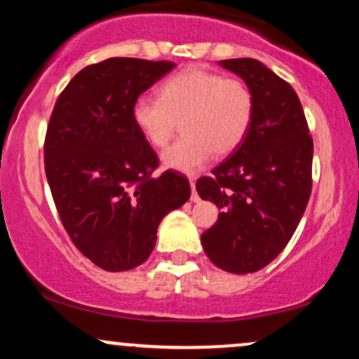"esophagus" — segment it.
<instances>
[{"label": "esophagus", "instance_id": "esophagus-1", "mask_svg": "<svg viewBox=\"0 0 359 359\" xmlns=\"http://www.w3.org/2000/svg\"><path fill=\"white\" fill-rule=\"evenodd\" d=\"M191 189H192L191 201L192 203H199V196H197V192H196V179H191Z\"/></svg>", "mask_w": 359, "mask_h": 359}]
</instances>
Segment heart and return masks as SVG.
Listing matches in <instances>:
<instances>
[{
  "label": "heart",
  "instance_id": "1",
  "mask_svg": "<svg viewBox=\"0 0 359 359\" xmlns=\"http://www.w3.org/2000/svg\"><path fill=\"white\" fill-rule=\"evenodd\" d=\"M253 111V94L245 82L189 67L168 77L158 88V97H137L131 118L143 138L156 148L170 142L180 121L184 137L160 160L167 170L192 175L212 154L229 155L241 145Z\"/></svg>",
  "mask_w": 359,
  "mask_h": 359
}]
</instances>
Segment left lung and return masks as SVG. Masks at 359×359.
I'll return each mask as SVG.
<instances>
[{"instance_id": "left-lung-1", "label": "left lung", "mask_w": 359, "mask_h": 359, "mask_svg": "<svg viewBox=\"0 0 359 359\" xmlns=\"http://www.w3.org/2000/svg\"><path fill=\"white\" fill-rule=\"evenodd\" d=\"M245 81L255 111L245 140L229 158L197 180L201 199L219 208L201 243L217 269L253 273L278 257L306 211L314 145L292 86L255 59L221 60Z\"/></svg>"}]
</instances>
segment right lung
I'll use <instances>...</instances> for the list:
<instances>
[{
    "label": "right lung",
    "instance_id": "add662e5",
    "mask_svg": "<svg viewBox=\"0 0 359 359\" xmlns=\"http://www.w3.org/2000/svg\"><path fill=\"white\" fill-rule=\"evenodd\" d=\"M174 62L113 57L88 65L53 108L45 138V174L53 203L77 250L106 271L142 265L160 221L191 197L185 177L165 172L135 126L140 94Z\"/></svg>",
    "mask_w": 359,
    "mask_h": 359
}]
</instances>
